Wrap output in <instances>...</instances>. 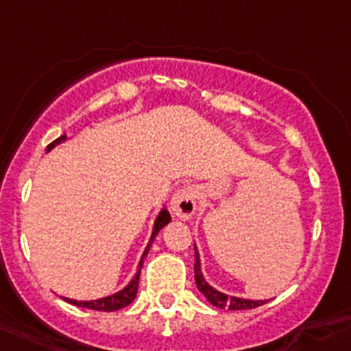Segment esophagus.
Returning <instances> with one entry per match:
<instances>
[{
  "mask_svg": "<svg viewBox=\"0 0 351 351\" xmlns=\"http://www.w3.org/2000/svg\"><path fill=\"white\" fill-rule=\"evenodd\" d=\"M171 211L182 220H189L197 211V191L194 186L180 189L171 199Z\"/></svg>",
  "mask_w": 351,
  "mask_h": 351,
  "instance_id": "esophagus-1",
  "label": "esophagus"
}]
</instances>
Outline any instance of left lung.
<instances>
[{
	"mask_svg": "<svg viewBox=\"0 0 351 351\" xmlns=\"http://www.w3.org/2000/svg\"><path fill=\"white\" fill-rule=\"evenodd\" d=\"M194 274H195V284H197V289L201 291L206 296V300L211 304H215L216 308H228V310H251L261 306L267 301L265 300H242V298H228L227 294L220 293V291L213 289L208 282L204 280L201 274V260H199L197 247H195V265H194Z\"/></svg>",
	"mask_w": 351,
	"mask_h": 351,
	"instance_id": "1",
	"label": "left lung"
}]
</instances>
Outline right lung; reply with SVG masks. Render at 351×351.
I'll use <instances>...</instances> for the list:
<instances>
[{
	"label": "right lung",
	"mask_w": 351,
	"mask_h": 351,
	"mask_svg": "<svg viewBox=\"0 0 351 351\" xmlns=\"http://www.w3.org/2000/svg\"><path fill=\"white\" fill-rule=\"evenodd\" d=\"M64 140H65V135H62L60 138H57L55 142H51L50 145H48L47 150H51L55 145H57V143L64 142ZM169 220H171L169 213L166 211V209H162V211L159 213V216L156 218V223H154V230H152V237H150V242L147 244L145 251H143L142 260H140V265H138V271H136V275L133 277V280H131V282L128 284L123 291L112 294V296H107V298H101V300H93V301H76V300H69V298H64V300L71 304L81 306V308L98 310V312H116V310H121V308H124V306H128V304L135 300V296H136V289H138V279H140V268H142L143 260H145L147 253H149V250H150V245H152V241L156 239V235L159 234L160 228L169 223Z\"/></svg>",
	"instance_id": "right-lung-1"
}]
</instances>
